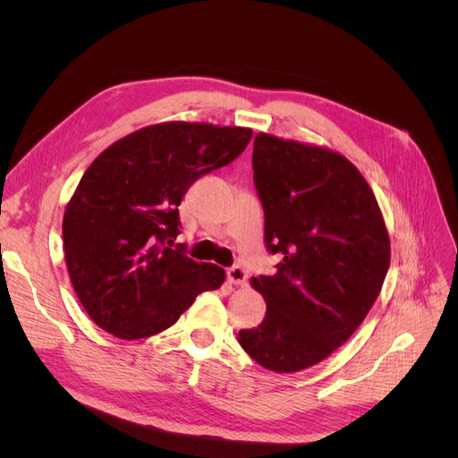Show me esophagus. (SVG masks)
Returning <instances> with one entry per match:
<instances>
[{
    "mask_svg": "<svg viewBox=\"0 0 458 458\" xmlns=\"http://www.w3.org/2000/svg\"><path fill=\"white\" fill-rule=\"evenodd\" d=\"M227 279L233 283V284H244L246 279H248V273L244 267L241 266H233L227 269Z\"/></svg>",
    "mask_w": 458,
    "mask_h": 458,
    "instance_id": "34e87169",
    "label": "esophagus"
}]
</instances>
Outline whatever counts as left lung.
I'll return each mask as SVG.
<instances>
[{
  "label": "left lung",
  "mask_w": 458,
  "mask_h": 458,
  "mask_svg": "<svg viewBox=\"0 0 458 458\" xmlns=\"http://www.w3.org/2000/svg\"><path fill=\"white\" fill-rule=\"evenodd\" d=\"M252 168L263 241L279 263L252 279L267 313L239 344L261 367L298 372L363 323L390 267V239L365 177L338 152L258 133Z\"/></svg>",
  "instance_id": "8db88e82"
}]
</instances>
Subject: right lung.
<instances>
[{
  "label": "right lung",
  "mask_w": 458,
  "mask_h": 458,
  "mask_svg": "<svg viewBox=\"0 0 458 458\" xmlns=\"http://www.w3.org/2000/svg\"><path fill=\"white\" fill-rule=\"evenodd\" d=\"M248 128L165 122L110 145L86 170L63 217L64 259L97 327L140 340L172 327L225 271L174 246L189 187L231 164Z\"/></svg>",
  "instance_id": "right-lung-1"
}]
</instances>
